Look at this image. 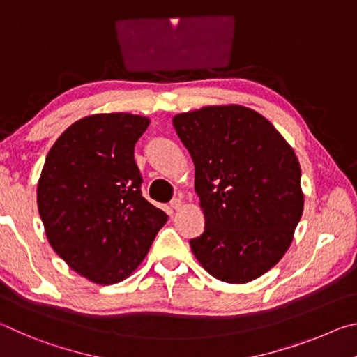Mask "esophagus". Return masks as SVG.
<instances>
[{"label": "esophagus", "instance_id": "34e87169", "mask_svg": "<svg viewBox=\"0 0 357 357\" xmlns=\"http://www.w3.org/2000/svg\"><path fill=\"white\" fill-rule=\"evenodd\" d=\"M170 206H172V209L176 211L183 206V200H181V198H173V200L170 202Z\"/></svg>", "mask_w": 357, "mask_h": 357}]
</instances>
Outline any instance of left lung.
I'll return each mask as SVG.
<instances>
[{
    "label": "left lung",
    "instance_id": "left-lung-1",
    "mask_svg": "<svg viewBox=\"0 0 357 357\" xmlns=\"http://www.w3.org/2000/svg\"><path fill=\"white\" fill-rule=\"evenodd\" d=\"M195 165L204 231L193 255L227 283H247L275 266L304 208L293 148L261 114L241 105L204 107L173 118Z\"/></svg>",
    "mask_w": 357,
    "mask_h": 357
}]
</instances>
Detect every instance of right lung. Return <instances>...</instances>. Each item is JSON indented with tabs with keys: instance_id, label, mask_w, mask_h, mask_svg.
<instances>
[{
	"instance_id": "1",
	"label": "right lung",
	"mask_w": 357,
	"mask_h": 357,
	"mask_svg": "<svg viewBox=\"0 0 357 357\" xmlns=\"http://www.w3.org/2000/svg\"><path fill=\"white\" fill-rule=\"evenodd\" d=\"M149 119L130 113L75 121L48 151L38 208L50 245L99 285L124 280L146 257L167 214L142 195L134 149Z\"/></svg>"
}]
</instances>
